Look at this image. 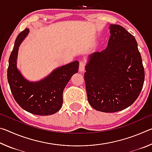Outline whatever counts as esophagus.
<instances>
[{
  "label": "esophagus",
  "mask_w": 152,
  "mask_h": 152,
  "mask_svg": "<svg viewBox=\"0 0 152 152\" xmlns=\"http://www.w3.org/2000/svg\"><path fill=\"white\" fill-rule=\"evenodd\" d=\"M84 70H85V62L83 61H81L79 65V71L80 72H82L84 71Z\"/></svg>",
  "instance_id": "esophagus-1"
}]
</instances>
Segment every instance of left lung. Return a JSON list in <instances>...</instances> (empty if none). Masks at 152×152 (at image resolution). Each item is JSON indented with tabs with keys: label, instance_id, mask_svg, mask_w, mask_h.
Masks as SVG:
<instances>
[{
	"label": "left lung",
	"instance_id": "8db88e82",
	"mask_svg": "<svg viewBox=\"0 0 152 152\" xmlns=\"http://www.w3.org/2000/svg\"><path fill=\"white\" fill-rule=\"evenodd\" d=\"M107 48L88 56L84 80L88 101L104 113L131 106L143 88L145 73L135 37L124 27L110 25Z\"/></svg>",
	"mask_w": 152,
	"mask_h": 152
}]
</instances>
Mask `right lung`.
Returning a JSON list of instances; mask_svg holds the SVG:
<instances>
[{"instance_id":"obj_1","label":"right lung","mask_w":152,"mask_h":152,"mask_svg":"<svg viewBox=\"0 0 152 152\" xmlns=\"http://www.w3.org/2000/svg\"><path fill=\"white\" fill-rule=\"evenodd\" d=\"M29 32L26 28L18 35L10 55L7 70L10 88L15 101L23 109L37 115H53L62 106L64 89L72 76L78 72L79 61L58 67L39 81L28 80L17 68V60L19 46Z\"/></svg>"}]
</instances>
